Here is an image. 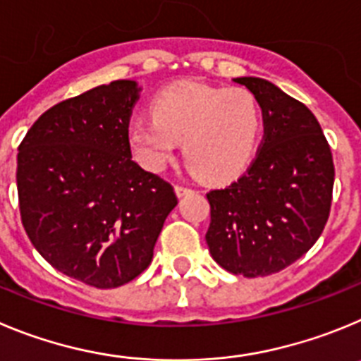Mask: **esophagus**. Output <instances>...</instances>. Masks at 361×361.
Returning a JSON list of instances; mask_svg holds the SVG:
<instances>
[{
	"label": "esophagus",
	"instance_id": "34e87169",
	"mask_svg": "<svg viewBox=\"0 0 361 361\" xmlns=\"http://www.w3.org/2000/svg\"><path fill=\"white\" fill-rule=\"evenodd\" d=\"M174 190H176L178 197H183V196H187V194L192 192V188L187 187V185H180V183H178L176 187H174Z\"/></svg>",
	"mask_w": 361,
	"mask_h": 361
}]
</instances>
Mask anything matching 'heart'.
<instances>
[{"label": "heart", "mask_w": 361, "mask_h": 361, "mask_svg": "<svg viewBox=\"0 0 361 361\" xmlns=\"http://www.w3.org/2000/svg\"><path fill=\"white\" fill-rule=\"evenodd\" d=\"M152 118L129 128L133 154L149 171H161L183 142L188 167L204 180H223L241 171L257 147L262 111L245 87L185 82L158 93Z\"/></svg>", "instance_id": "b5f03b06"}]
</instances>
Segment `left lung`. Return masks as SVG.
Masks as SVG:
<instances>
[{
  "label": "left lung",
  "mask_w": 361,
  "mask_h": 361,
  "mask_svg": "<svg viewBox=\"0 0 361 361\" xmlns=\"http://www.w3.org/2000/svg\"><path fill=\"white\" fill-rule=\"evenodd\" d=\"M233 80L257 99L264 136L246 173L207 194L204 239L221 268L264 277L293 264L324 232L333 200V154L304 104L259 77Z\"/></svg>",
  "instance_id": "1"
}]
</instances>
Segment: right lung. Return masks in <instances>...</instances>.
Returning a JSON list of instances; mask_svg holds the SVG:
<instances>
[{"label": "right lung", "mask_w": 361, "mask_h": 361, "mask_svg": "<svg viewBox=\"0 0 361 361\" xmlns=\"http://www.w3.org/2000/svg\"><path fill=\"white\" fill-rule=\"evenodd\" d=\"M140 87L113 80L55 104L18 152L19 212L28 239L61 274L109 290L152 261L173 185L131 158L129 120Z\"/></svg>", "instance_id": "1"}]
</instances>
